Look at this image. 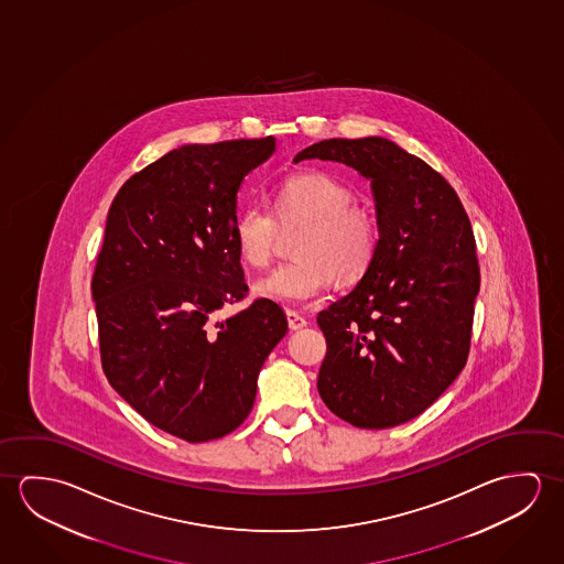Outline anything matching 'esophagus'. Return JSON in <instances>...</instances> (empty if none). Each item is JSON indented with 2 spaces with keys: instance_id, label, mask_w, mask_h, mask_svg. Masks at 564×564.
Instances as JSON below:
<instances>
[{
  "instance_id": "esophagus-1",
  "label": "esophagus",
  "mask_w": 564,
  "mask_h": 564,
  "mask_svg": "<svg viewBox=\"0 0 564 564\" xmlns=\"http://www.w3.org/2000/svg\"><path fill=\"white\" fill-rule=\"evenodd\" d=\"M286 319L292 332H297V329H302V327L307 325L304 315H300V313L294 312V310H286Z\"/></svg>"
}]
</instances>
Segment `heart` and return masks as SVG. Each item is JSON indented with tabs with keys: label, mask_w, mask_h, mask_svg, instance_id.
<instances>
[{
	"label": "heart",
	"mask_w": 564,
	"mask_h": 564,
	"mask_svg": "<svg viewBox=\"0 0 564 564\" xmlns=\"http://www.w3.org/2000/svg\"><path fill=\"white\" fill-rule=\"evenodd\" d=\"M302 227L294 262L282 264L257 282V294L274 302H304L337 280L355 284L367 274L380 241L375 215L355 204L352 189L322 172L284 180L274 189V215L247 206L232 225V241L242 262L269 267L276 254L280 229Z\"/></svg>",
	"instance_id": "1"
}]
</instances>
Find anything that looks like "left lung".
Instances as JSON below:
<instances>
[{"mask_svg": "<svg viewBox=\"0 0 564 564\" xmlns=\"http://www.w3.org/2000/svg\"><path fill=\"white\" fill-rule=\"evenodd\" d=\"M370 178L378 251L352 292L317 315L327 340L325 405L360 430L425 412L465 368L480 288L473 225L455 189L420 156L382 139H327L295 156Z\"/></svg>", "mask_w": 564, "mask_h": 564, "instance_id": "obj_1", "label": "left lung"}]
</instances>
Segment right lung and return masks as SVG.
<instances>
[{"label":"right lung","mask_w":564,"mask_h":564,"mask_svg":"<svg viewBox=\"0 0 564 564\" xmlns=\"http://www.w3.org/2000/svg\"><path fill=\"white\" fill-rule=\"evenodd\" d=\"M276 149L272 137L186 144L133 174L109 207L91 276L101 368L154 427L188 443L237 430L286 315L249 294L232 241L242 180Z\"/></svg>","instance_id":"add662e5"}]
</instances>
